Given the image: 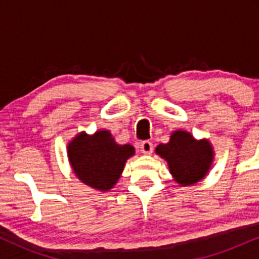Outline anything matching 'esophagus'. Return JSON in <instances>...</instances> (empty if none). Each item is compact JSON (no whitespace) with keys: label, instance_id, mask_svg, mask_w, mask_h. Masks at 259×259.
Returning a JSON list of instances; mask_svg holds the SVG:
<instances>
[{"label":"esophagus","instance_id":"obj_1","mask_svg":"<svg viewBox=\"0 0 259 259\" xmlns=\"http://www.w3.org/2000/svg\"><path fill=\"white\" fill-rule=\"evenodd\" d=\"M140 151L144 154H151L153 151V145L150 141H142L140 144Z\"/></svg>","mask_w":259,"mask_h":259}]
</instances>
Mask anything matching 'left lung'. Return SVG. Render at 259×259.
I'll list each match as a JSON object with an SVG mask.
<instances>
[{"label":"left lung","mask_w":259,"mask_h":259,"mask_svg":"<svg viewBox=\"0 0 259 259\" xmlns=\"http://www.w3.org/2000/svg\"><path fill=\"white\" fill-rule=\"evenodd\" d=\"M156 153L168 163L171 177L180 186H191L204 179L214 160L209 140H197L181 129L171 133L168 144H159Z\"/></svg>","instance_id":"left-lung-1"}]
</instances>
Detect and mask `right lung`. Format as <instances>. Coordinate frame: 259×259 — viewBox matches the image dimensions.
I'll return each instance as SVG.
<instances>
[{
  "instance_id": "obj_1",
  "label": "right lung",
  "mask_w": 259,
  "mask_h": 259,
  "mask_svg": "<svg viewBox=\"0 0 259 259\" xmlns=\"http://www.w3.org/2000/svg\"><path fill=\"white\" fill-rule=\"evenodd\" d=\"M67 154L74 174L82 184L107 192L118 183L135 148L129 144H117L109 130L101 129L91 135L76 134L68 142Z\"/></svg>"
}]
</instances>
